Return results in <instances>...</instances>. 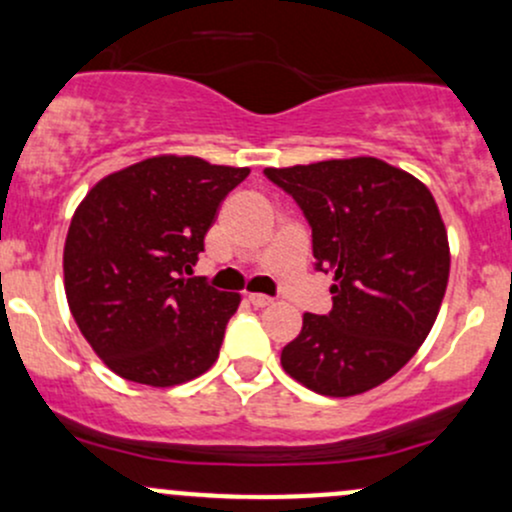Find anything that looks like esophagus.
<instances>
[{"label": "esophagus", "mask_w": 512, "mask_h": 512, "mask_svg": "<svg viewBox=\"0 0 512 512\" xmlns=\"http://www.w3.org/2000/svg\"><path fill=\"white\" fill-rule=\"evenodd\" d=\"M249 302L254 307H268V305H273V298H268V295L254 293V295H249Z\"/></svg>", "instance_id": "34e87169"}]
</instances>
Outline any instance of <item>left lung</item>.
Returning <instances> with one entry per match:
<instances>
[{"label": "left lung", "mask_w": 512, "mask_h": 512, "mask_svg": "<svg viewBox=\"0 0 512 512\" xmlns=\"http://www.w3.org/2000/svg\"><path fill=\"white\" fill-rule=\"evenodd\" d=\"M263 175L305 214L317 271L334 273L332 310L305 312L280 351L285 373L329 398L381 386L425 342L447 290V229L432 192L371 156Z\"/></svg>", "instance_id": "1"}]
</instances>
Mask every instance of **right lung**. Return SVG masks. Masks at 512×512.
<instances>
[{"instance_id": "right-lung-1", "label": "right lung", "mask_w": 512, "mask_h": 512, "mask_svg": "<svg viewBox=\"0 0 512 512\" xmlns=\"http://www.w3.org/2000/svg\"><path fill=\"white\" fill-rule=\"evenodd\" d=\"M246 175L195 156L146 158L102 178L75 210L63 251L70 312L126 381L178 386L217 361L241 298L188 276Z\"/></svg>"}]
</instances>
